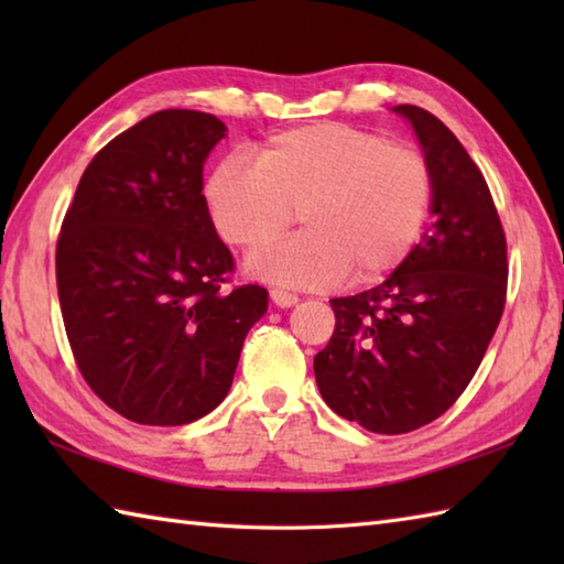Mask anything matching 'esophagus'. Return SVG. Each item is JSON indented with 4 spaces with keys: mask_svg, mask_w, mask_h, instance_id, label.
Wrapping results in <instances>:
<instances>
[{
    "mask_svg": "<svg viewBox=\"0 0 564 564\" xmlns=\"http://www.w3.org/2000/svg\"><path fill=\"white\" fill-rule=\"evenodd\" d=\"M271 301H273L275 307H293V305H297V301H301V297H297L295 293L283 291V289H273L271 291Z\"/></svg>",
    "mask_w": 564,
    "mask_h": 564,
    "instance_id": "esophagus-1",
    "label": "esophagus"
}]
</instances>
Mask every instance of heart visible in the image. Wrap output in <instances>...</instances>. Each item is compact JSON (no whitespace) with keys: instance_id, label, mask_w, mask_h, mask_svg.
Listing matches in <instances>:
<instances>
[{"instance_id":"heart-1","label":"heart","mask_w":564,"mask_h":564,"mask_svg":"<svg viewBox=\"0 0 564 564\" xmlns=\"http://www.w3.org/2000/svg\"><path fill=\"white\" fill-rule=\"evenodd\" d=\"M210 223L227 245L261 249L301 215L305 230L247 261L259 279L295 289L378 281L422 237L434 174L422 152L344 123L271 135L257 162L230 154L210 172Z\"/></svg>"}]
</instances>
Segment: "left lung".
<instances>
[{
	"label": "left lung",
	"instance_id": "8db88e82",
	"mask_svg": "<svg viewBox=\"0 0 564 564\" xmlns=\"http://www.w3.org/2000/svg\"><path fill=\"white\" fill-rule=\"evenodd\" d=\"M434 174L429 230L376 289L334 297L315 356L322 400L373 434H406L460 398L507 301V237L492 194L434 113L400 104Z\"/></svg>",
	"mask_w": 564,
	"mask_h": 564
}]
</instances>
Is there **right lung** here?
Listing matches in <instances>:
<instances>
[{
  "instance_id": "right-lung-1",
  "label": "right lung",
  "mask_w": 564,
  "mask_h": 564,
  "mask_svg": "<svg viewBox=\"0 0 564 564\" xmlns=\"http://www.w3.org/2000/svg\"><path fill=\"white\" fill-rule=\"evenodd\" d=\"M220 118L166 109L128 128L84 170L57 237L55 271L79 373L113 412L148 426L206 416L232 386L261 285L215 232L203 164Z\"/></svg>"
}]
</instances>
